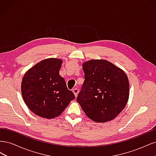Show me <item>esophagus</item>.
I'll use <instances>...</instances> for the list:
<instances>
[{
    "label": "esophagus",
    "instance_id": "34e87169",
    "mask_svg": "<svg viewBox=\"0 0 156 156\" xmlns=\"http://www.w3.org/2000/svg\"><path fill=\"white\" fill-rule=\"evenodd\" d=\"M73 92L74 94H75V96L77 97V94H78V93H79V90H78L77 88H74V89L73 90Z\"/></svg>",
    "mask_w": 156,
    "mask_h": 156
}]
</instances>
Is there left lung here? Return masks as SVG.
<instances>
[{"label":"left lung","instance_id":"1","mask_svg":"<svg viewBox=\"0 0 156 156\" xmlns=\"http://www.w3.org/2000/svg\"><path fill=\"white\" fill-rule=\"evenodd\" d=\"M84 81L77 101L86 115L98 123L115 119L129 99V84L123 70L106 60L83 64Z\"/></svg>","mask_w":156,"mask_h":156}]
</instances>
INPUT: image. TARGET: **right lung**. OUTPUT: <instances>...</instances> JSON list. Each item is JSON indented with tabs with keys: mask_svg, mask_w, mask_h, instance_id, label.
I'll use <instances>...</instances> for the list:
<instances>
[{
	"mask_svg": "<svg viewBox=\"0 0 156 156\" xmlns=\"http://www.w3.org/2000/svg\"><path fill=\"white\" fill-rule=\"evenodd\" d=\"M62 60L49 58L40 61L25 73L21 94L29 109L37 116L51 119L62 114L75 99L59 74Z\"/></svg>",
	"mask_w": 156,
	"mask_h": 156,
	"instance_id": "1",
	"label": "right lung"
}]
</instances>
